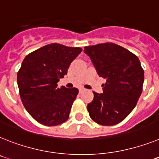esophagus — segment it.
<instances>
[{"label":"esophagus","mask_w":159,"mask_h":159,"mask_svg":"<svg viewBox=\"0 0 159 159\" xmlns=\"http://www.w3.org/2000/svg\"><path fill=\"white\" fill-rule=\"evenodd\" d=\"M84 89H82V88H80V89H79V91H80V93H82V92H83V91H84Z\"/></svg>","instance_id":"esophagus-1"}]
</instances>
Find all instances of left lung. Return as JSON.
I'll return each instance as SVG.
<instances>
[{"mask_svg": "<svg viewBox=\"0 0 159 159\" xmlns=\"http://www.w3.org/2000/svg\"><path fill=\"white\" fill-rule=\"evenodd\" d=\"M100 77L103 93L93 92L87 106L92 120L101 125L118 124L136 106L142 92L144 70L137 55L112 43L84 47Z\"/></svg>", "mask_w": 159, "mask_h": 159, "instance_id": "left-lung-1", "label": "left lung"}]
</instances>
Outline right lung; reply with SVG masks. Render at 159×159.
I'll return each instance as SVG.
<instances>
[{
	"label": "right lung",
	"instance_id": "obj_1",
	"mask_svg": "<svg viewBox=\"0 0 159 159\" xmlns=\"http://www.w3.org/2000/svg\"><path fill=\"white\" fill-rule=\"evenodd\" d=\"M80 47L51 43L27 55L17 72L19 94L23 105L35 120L47 126L66 121L79 90L58 88Z\"/></svg>",
	"mask_w": 159,
	"mask_h": 159
}]
</instances>
